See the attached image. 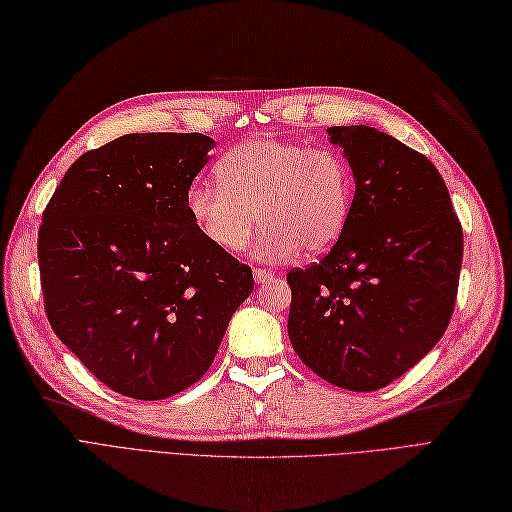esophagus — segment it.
<instances>
[{"mask_svg":"<svg viewBox=\"0 0 512 512\" xmlns=\"http://www.w3.org/2000/svg\"><path fill=\"white\" fill-rule=\"evenodd\" d=\"M253 278H255V283H257V285H263V283H268V280H272V278H274V272H272V270H261V268H255V270H253Z\"/></svg>","mask_w":512,"mask_h":512,"instance_id":"esophagus-1","label":"esophagus"}]
</instances>
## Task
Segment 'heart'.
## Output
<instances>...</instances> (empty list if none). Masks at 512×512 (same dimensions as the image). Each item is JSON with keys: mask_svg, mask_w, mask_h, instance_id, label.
<instances>
[{"mask_svg": "<svg viewBox=\"0 0 512 512\" xmlns=\"http://www.w3.org/2000/svg\"><path fill=\"white\" fill-rule=\"evenodd\" d=\"M217 180L193 183L185 206L197 232L223 253H240L259 221L261 259H289L300 249L323 255L351 219L355 180L336 148L255 136L219 159Z\"/></svg>", "mask_w": 512, "mask_h": 512, "instance_id": "1", "label": "heart"}]
</instances>
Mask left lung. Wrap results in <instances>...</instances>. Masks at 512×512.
Wrapping results in <instances>:
<instances>
[{
  "label": "left lung",
  "instance_id": "8db88e82",
  "mask_svg": "<svg viewBox=\"0 0 512 512\" xmlns=\"http://www.w3.org/2000/svg\"><path fill=\"white\" fill-rule=\"evenodd\" d=\"M327 134L349 159L355 200L329 253L287 274L289 340L323 381L376 391L442 338L464 236L449 189L425 155L368 125Z\"/></svg>",
  "mask_w": 512,
  "mask_h": 512
}]
</instances>
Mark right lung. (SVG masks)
<instances>
[{
  "label": "right lung",
  "mask_w": 512,
  "mask_h": 512,
  "mask_svg": "<svg viewBox=\"0 0 512 512\" xmlns=\"http://www.w3.org/2000/svg\"><path fill=\"white\" fill-rule=\"evenodd\" d=\"M204 134H127L80 155L38 234L46 317L112 391L163 400L200 381L253 272L197 232L185 195Z\"/></svg>",
  "instance_id": "add662e5"
}]
</instances>
